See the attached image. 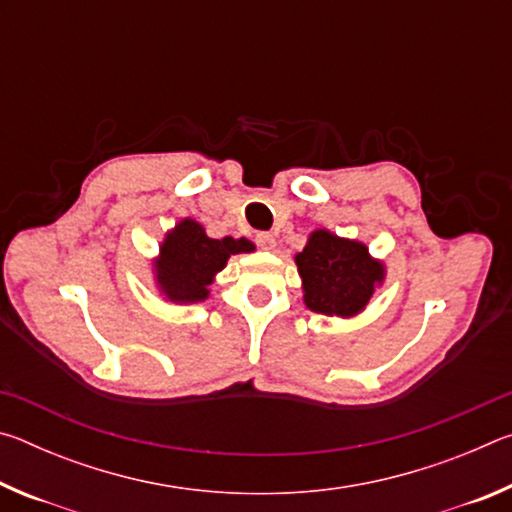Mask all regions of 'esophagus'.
Returning <instances> with one entry per match:
<instances>
[{"label": "esophagus", "instance_id": "34e87169", "mask_svg": "<svg viewBox=\"0 0 512 512\" xmlns=\"http://www.w3.org/2000/svg\"><path fill=\"white\" fill-rule=\"evenodd\" d=\"M257 246L262 250H273L275 248V237L271 235V232H259V235L255 237Z\"/></svg>", "mask_w": 512, "mask_h": 512}]
</instances>
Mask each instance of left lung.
<instances>
[{
    "mask_svg": "<svg viewBox=\"0 0 512 512\" xmlns=\"http://www.w3.org/2000/svg\"><path fill=\"white\" fill-rule=\"evenodd\" d=\"M305 305L325 316L350 318L366 309L372 293L384 282L386 268L368 253L366 244L314 230L296 255Z\"/></svg>",
    "mask_w": 512,
    "mask_h": 512,
    "instance_id": "left-lung-1",
    "label": "left lung"
}]
</instances>
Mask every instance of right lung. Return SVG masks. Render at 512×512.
I'll list each match as a JSON object with an SVG mask.
<instances>
[{
  "instance_id": "1",
  "label": "right lung",
  "mask_w": 512,
  "mask_h": 512,
  "mask_svg": "<svg viewBox=\"0 0 512 512\" xmlns=\"http://www.w3.org/2000/svg\"><path fill=\"white\" fill-rule=\"evenodd\" d=\"M255 246L248 239H212L194 219H183L167 232L155 257L153 271L160 293L176 305L203 302L210 296V284L230 255L253 253Z\"/></svg>"
}]
</instances>
